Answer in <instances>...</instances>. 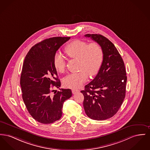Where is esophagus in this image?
<instances>
[{
	"label": "esophagus",
	"instance_id": "1",
	"mask_svg": "<svg viewBox=\"0 0 150 150\" xmlns=\"http://www.w3.org/2000/svg\"><path fill=\"white\" fill-rule=\"evenodd\" d=\"M79 92V90H78V89H73L72 90V92L73 94H75V93H78Z\"/></svg>",
	"mask_w": 150,
	"mask_h": 150
}]
</instances>
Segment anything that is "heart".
I'll use <instances>...</instances> for the list:
<instances>
[{
    "instance_id": "obj_1",
    "label": "heart",
    "mask_w": 150,
    "mask_h": 150,
    "mask_svg": "<svg viewBox=\"0 0 150 150\" xmlns=\"http://www.w3.org/2000/svg\"><path fill=\"white\" fill-rule=\"evenodd\" d=\"M66 54L72 59H79V71L67 75L63 80L65 87L72 89L80 87L90 76L96 75L103 61V50L97 42H88L74 40L64 47ZM54 66L58 72L63 73L66 69V59L62 54L57 53L54 58Z\"/></svg>"
}]
</instances>
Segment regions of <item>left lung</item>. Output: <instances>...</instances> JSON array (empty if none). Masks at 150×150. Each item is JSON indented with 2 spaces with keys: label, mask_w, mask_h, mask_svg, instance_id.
Wrapping results in <instances>:
<instances>
[{
  "label": "left lung",
  "mask_w": 150,
  "mask_h": 150,
  "mask_svg": "<svg viewBox=\"0 0 150 150\" xmlns=\"http://www.w3.org/2000/svg\"><path fill=\"white\" fill-rule=\"evenodd\" d=\"M85 37L101 46L104 57L96 77L81 91L84 97L83 106L90 118L105 120L117 113L125 97V66L115 45L105 37L97 34H87Z\"/></svg>",
  "instance_id": "left-lung-1"
}]
</instances>
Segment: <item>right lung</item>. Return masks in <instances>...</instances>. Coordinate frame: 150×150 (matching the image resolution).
<instances>
[{
  "label": "right lung",
  "mask_w": 150,
  "mask_h": 150,
  "mask_svg": "<svg viewBox=\"0 0 150 150\" xmlns=\"http://www.w3.org/2000/svg\"><path fill=\"white\" fill-rule=\"evenodd\" d=\"M70 37H57L34 45L23 63L20 77L22 97L27 110L35 121L44 124L54 122L62 115L63 103L72 96L70 89L59 88L61 81L54 66L57 51Z\"/></svg>",
  "instance_id": "1"
}]
</instances>
